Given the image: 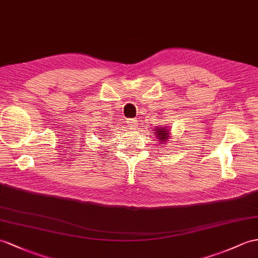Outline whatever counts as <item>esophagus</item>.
Wrapping results in <instances>:
<instances>
[{
    "mask_svg": "<svg viewBox=\"0 0 258 258\" xmlns=\"http://www.w3.org/2000/svg\"><path fill=\"white\" fill-rule=\"evenodd\" d=\"M127 123H128V125L129 127H131V128H134L135 125L137 124V120L136 119H129V120L127 121Z\"/></svg>",
    "mask_w": 258,
    "mask_h": 258,
    "instance_id": "esophagus-1",
    "label": "esophagus"
}]
</instances>
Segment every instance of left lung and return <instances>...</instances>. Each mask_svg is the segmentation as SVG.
Masks as SVG:
<instances>
[{"label": "left lung", "mask_w": 258, "mask_h": 258, "mask_svg": "<svg viewBox=\"0 0 258 258\" xmlns=\"http://www.w3.org/2000/svg\"><path fill=\"white\" fill-rule=\"evenodd\" d=\"M155 131V138L158 139L160 144H165V142L168 143V139L171 138V129L166 127L165 124H161V125H156V128H154Z\"/></svg>", "instance_id": "8db88e82"}]
</instances>
